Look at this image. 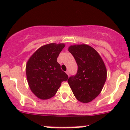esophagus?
Returning a JSON list of instances; mask_svg holds the SVG:
<instances>
[{"mask_svg": "<svg viewBox=\"0 0 130 130\" xmlns=\"http://www.w3.org/2000/svg\"><path fill=\"white\" fill-rule=\"evenodd\" d=\"M66 72V74H68V76H69V71H67Z\"/></svg>", "mask_w": 130, "mask_h": 130, "instance_id": "34e87169", "label": "esophagus"}]
</instances>
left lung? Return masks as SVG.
<instances>
[{"label":"left lung","instance_id":"obj_1","mask_svg":"<svg viewBox=\"0 0 130 130\" xmlns=\"http://www.w3.org/2000/svg\"><path fill=\"white\" fill-rule=\"evenodd\" d=\"M78 66L77 74L68 79L73 94L77 100L87 103L96 98L101 91L107 78V71L98 53L87 45L69 46Z\"/></svg>","mask_w":130,"mask_h":130}]
</instances>
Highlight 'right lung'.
Wrapping results in <instances>:
<instances>
[{"instance_id": "right-lung-1", "label": "right lung", "mask_w": 130, "mask_h": 130, "mask_svg": "<svg viewBox=\"0 0 130 130\" xmlns=\"http://www.w3.org/2000/svg\"><path fill=\"white\" fill-rule=\"evenodd\" d=\"M64 43H50L39 48L26 64L27 82L32 93L41 100L53 97L68 75L61 69L57 58Z\"/></svg>"}]
</instances>
